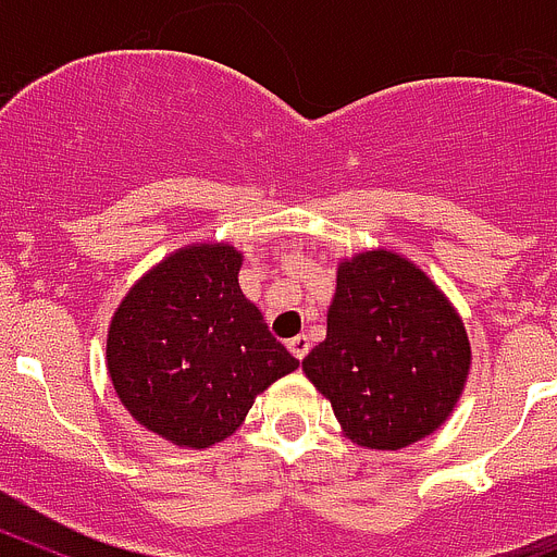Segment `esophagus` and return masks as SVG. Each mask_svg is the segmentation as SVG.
Here are the masks:
<instances>
[{"label":"esophagus","mask_w":557,"mask_h":557,"mask_svg":"<svg viewBox=\"0 0 557 557\" xmlns=\"http://www.w3.org/2000/svg\"><path fill=\"white\" fill-rule=\"evenodd\" d=\"M308 349H310V338H308V335H297V338L288 341V352L294 355V358H297V360H302L305 355H308Z\"/></svg>","instance_id":"esophagus-1"}]
</instances>
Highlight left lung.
Wrapping results in <instances>:
<instances>
[{"instance_id": "8db88e82", "label": "left lung", "mask_w": 557, "mask_h": 557, "mask_svg": "<svg viewBox=\"0 0 557 557\" xmlns=\"http://www.w3.org/2000/svg\"><path fill=\"white\" fill-rule=\"evenodd\" d=\"M302 369L355 444L403 449L458 403L469 338L428 274L380 249L338 267L327 338Z\"/></svg>"}]
</instances>
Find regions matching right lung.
Instances as JSON below:
<instances>
[{
    "mask_svg": "<svg viewBox=\"0 0 557 557\" xmlns=\"http://www.w3.org/2000/svg\"><path fill=\"white\" fill-rule=\"evenodd\" d=\"M238 269L242 255L224 244L183 249L129 290L110 324L119 399L180 447L227 438L260 391L299 366L244 299Z\"/></svg>",
    "mask_w": 557,
    "mask_h": 557,
    "instance_id": "1",
    "label": "right lung"
}]
</instances>
